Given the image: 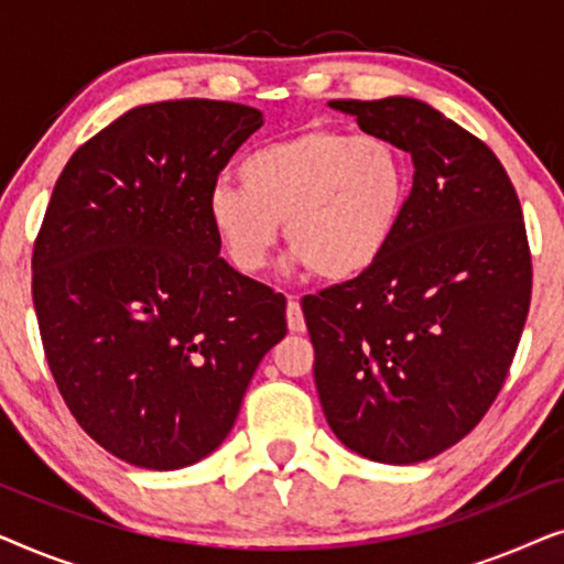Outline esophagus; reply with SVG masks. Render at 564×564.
I'll return each mask as SVG.
<instances>
[{"mask_svg":"<svg viewBox=\"0 0 564 564\" xmlns=\"http://www.w3.org/2000/svg\"><path fill=\"white\" fill-rule=\"evenodd\" d=\"M288 328L292 334H303L305 330V318H303V311H300V303L295 297H288Z\"/></svg>","mask_w":564,"mask_h":564,"instance_id":"34e87169","label":"esophagus"}]
</instances>
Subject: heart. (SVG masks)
Instances as JSON below:
<instances>
[{
    "label": "heart",
    "mask_w": 564,
    "mask_h": 564,
    "mask_svg": "<svg viewBox=\"0 0 564 564\" xmlns=\"http://www.w3.org/2000/svg\"><path fill=\"white\" fill-rule=\"evenodd\" d=\"M238 180L207 195V220L238 272L267 267L284 223L295 267L349 282L390 249L413 176L388 138L318 126L251 151Z\"/></svg>",
    "instance_id": "heart-1"
}]
</instances>
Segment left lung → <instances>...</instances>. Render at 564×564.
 Wrapping results in <instances>:
<instances>
[{
	"label": "left lung",
	"mask_w": 564,
	"mask_h": 564,
	"mask_svg": "<svg viewBox=\"0 0 564 564\" xmlns=\"http://www.w3.org/2000/svg\"><path fill=\"white\" fill-rule=\"evenodd\" d=\"M413 159V189L367 274L303 297L313 375L338 442L413 465L465 438L498 398L531 303L527 226L480 138L413 97L334 99Z\"/></svg>",
	"instance_id": "1"
}]
</instances>
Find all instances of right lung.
Masks as SVG:
<instances>
[{
    "label": "right lung",
    "instance_id": "obj_1",
    "mask_svg": "<svg viewBox=\"0 0 564 564\" xmlns=\"http://www.w3.org/2000/svg\"><path fill=\"white\" fill-rule=\"evenodd\" d=\"M259 110L174 99L68 159L33 249L45 359L76 423L122 462L182 469L234 429L284 297L220 259L207 195Z\"/></svg>",
    "mask_w": 564,
    "mask_h": 564
}]
</instances>
